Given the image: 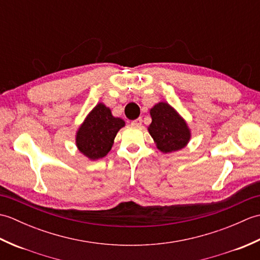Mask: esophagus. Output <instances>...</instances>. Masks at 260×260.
<instances>
[{
    "label": "esophagus",
    "instance_id": "34e87169",
    "mask_svg": "<svg viewBox=\"0 0 260 260\" xmlns=\"http://www.w3.org/2000/svg\"><path fill=\"white\" fill-rule=\"evenodd\" d=\"M142 118H137V119H135V120H133L132 121V125L133 126H136V127H140L141 125H142Z\"/></svg>",
    "mask_w": 260,
    "mask_h": 260
}]
</instances>
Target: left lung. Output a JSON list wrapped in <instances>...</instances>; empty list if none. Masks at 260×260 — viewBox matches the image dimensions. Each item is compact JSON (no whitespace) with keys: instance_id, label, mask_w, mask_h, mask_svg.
<instances>
[{"instance_id":"8db88e82","label":"left lung","mask_w":260,"mask_h":260,"mask_svg":"<svg viewBox=\"0 0 260 260\" xmlns=\"http://www.w3.org/2000/svg\"><path fill=\"white\" fill-rule=\"evenodd\" d=\"M152 123L148 133L162 153L182 150L191 139V131L181 115L165 102L155 104L150 110Z\"/></svg>"}]
</instances>
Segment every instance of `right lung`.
Returning <instances> with one entry per match:
<instances>
[{"label":"right lung","mask_w":260,"mask_h":260,"mask_svg":"<svg viewBox=\"0 0 260 260\" xmlns=\"http://www.w3.org/2000/svg\"><path fill=\"white\" fill-rule=\"evenodd\" d=\"M124 126L123 119L114 117L112 110L99 103L87 115L84 123L77 131V148L91 161L106 156L112 150L118 131Z\"/></svg>","instance_id":"add662e5"}]
</instances>
